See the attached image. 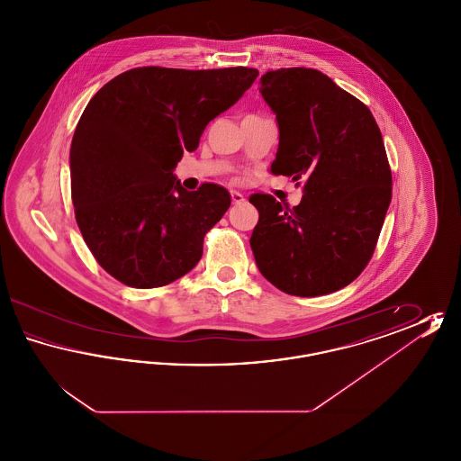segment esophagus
<instances>
[{"label": "esophagus", "instance_id": "esophagus-1", "mask_svg": "<svg viewBox=\"0 0 461 461\" xmlns=\"http://www.w3.org/2000/svg\"><path fill=\"white\" fill-rule=\"evenodd\" d=\"M231 202H233V203H240V202H243V195H241L240 192L231 190Z\"/></svg>", "mask_w": 461, "mask_h": 461}]
</instances>
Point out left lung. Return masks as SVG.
Listing matches in <instances>:
<instances>
[{"label":"left lung","mask_w":461,"mask_h":461,"mask_svg":"<svg viewBox=\"0 0 461 461\" xmlns=\"http://www.w3.org/2000/svg\"><path fill=\"white\" fill-rule=\"evenodd\" d=\"M280 143L273 175L303 185L288 209L256 194L250 247L264 278L282 292L316 297L340 290L366 267L385 220L393 176L372 112L320 70L292 67L261 77Z\"/></svg>","instance_id":"obj_1"}]
</instances>
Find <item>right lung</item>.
<instances>
[{"label": "right lung", "instance_id": "1", "mask_svg": "<svg viewBox=\"0 0 461 461\" xmlns=\"http://www.w3.org/2000/svg\"><path fill=\"white\" fill-rule=\"evenodd\" d=\"M258 76L249 67H140L89 100L70 145L72 203L91 254L115 280L155 288L197 266L231 197L214 183L188 192L173 173Z\"/></svg>", "mask_w": 461, "mask_h": 461}]
</instances>
